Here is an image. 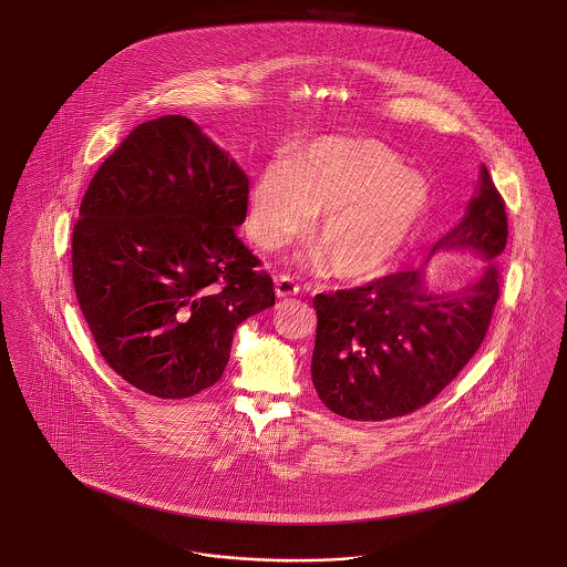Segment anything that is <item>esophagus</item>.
Returning a JSON list of instances; mask_svg holds the SVG:
<instances>
[{"label":"esophagus","instance_id":"esophagus-1","mask_svg":"<svg viewBox=\"0 0 567 567\" xmlns=\"http://www.w3.org/2000/svg\"><path fill=\"white\" fill-rule=\"evenodd\" d=\"M299 293V285L295 282L291 276H278L276 278V295L278 297H293V295Z\"/></svg>","mask_w":567,"mask_h":567}]
</instances>
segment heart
<instances>
[{
  "mask_svg": "<svg viewBox=\"0 0 567 567\" xmlns=\"http://www.w3.org/2000/svg\"><path fill=\"white\" fill-rule=\"evenodd\" d=\"M427 179L374 140L322 137L291 161L266 163L249 186V235L276 249L320 215L308 264L339 278L381 272L430 207Z\"/></svg>",
  "mask_w": 567,
  "mask_h": 567,
  "instance_id": "b5f03b06",
  "label": "heart"
}]
</instances>
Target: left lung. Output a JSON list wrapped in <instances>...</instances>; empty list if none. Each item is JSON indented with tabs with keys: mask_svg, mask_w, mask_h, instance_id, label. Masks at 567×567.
<instances>
[{
	"mask_svg": "<svg viewBox=\"0 0 567 567\" xmlns=\"http://www.w3.org/2000/svg\"><path fill=\"white\" fill-rule=\"evenodd\" d=\"M505 200L482 165L467 214L433 249L505 251ZM501 295L498 266L458 291L435 293L423 268L313 297L318 316L312 381L322 404L352 421H385L423 409L465 369L488 331Z\"/></svg>",
	"mask_w": 567,
	"mask_h": 567,
	"instance_id": "8db88e82",
	"label": "left lung"
}]
</instances>
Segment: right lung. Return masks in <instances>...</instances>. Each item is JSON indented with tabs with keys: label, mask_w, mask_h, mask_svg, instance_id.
Segmentation results:
<instances>
[{
	"label": "right lung",
	"mask_w": 567,
	"mask_h": 567,
	"mask_svg": "<svg viewBox=\"0 0 567 567\" xmlns=\"http://www.w3.org/2000/svg\"><path fill=\"white\" fill-rule=\"evenodd\" d=\"M249 177L195 121L140 123L100 165L73 228V285L102 358L163 400L212 388L236 327L274 306L236 236Z\"/></svg>",
	"instance_id": "1"
}]
</instances>
